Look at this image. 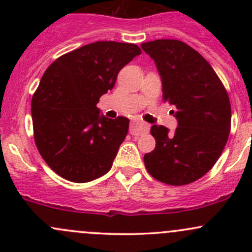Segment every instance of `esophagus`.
I'll use <instances>...</instances> for the list:
<instances>
[{
  "instance_id": "1",
  "label": "esophagus",
  "mask_w": 252,
  "mask_h": 252,
  "mask_svg": "<svg viewBox=\"0 0 252 252\" xmlns=\"http://www.w3.org/2000/svg\"><path fill=\"white\" fill-rule=\"evenodd\" d=\"M149 129L150 126L144 122H133L130 126V134L131 135H141V134L147 133Z\"/></svg>"
}]
</instances>
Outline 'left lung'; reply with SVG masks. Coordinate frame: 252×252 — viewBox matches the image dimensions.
<instances>
[{
	"mask_svg": "<svg viewBox=\"0 0 252 252\" xmlns=\"http://www.w3.org/2000/svg\"><path fill=\"white\" fill-rule=\"evenodd\" d=\"M162 79V98L177 108L173 134L152 126L154 151L144 156L147 172L168 185H187L207 173L228 141L232 121L229 96L210 63L179 40L141 44Z\"/></svg>",
	"mask_w": 252,
	"mask_h": 252,
	"instance_id": "obj_1",
	"label": "left lung"
}]
</instances>
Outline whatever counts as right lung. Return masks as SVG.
<instances>
[{
	"mask_svg": "<svg viewBox=\"0 0 252 252\" xmlns=\"http://www.w3.org/2000/svg\"><path fill=\"white\" fill-rule=\"evenodd\" d=\"M140 53L138 45L97 41L62 55L45 70L32 98L34 140L60 177L86 183L111 169L129 119L106 118L96 105Z\"/></svg>",
	"mask_w": 252,
	"mask_h": 252,
	"instance_id": "1",
	"label": "right lung"
}]
</instances>
